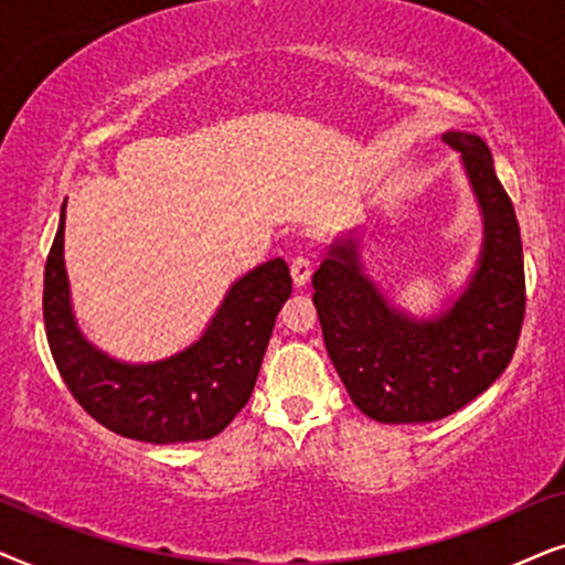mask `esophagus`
I'll use <instances>...</instances> for the list:
<instances>
[{"instance_id":"esophagus-1","label":"esophagus","mask_w":565,"mask_h":565,"mask_svg":"<svg viewBox=\"0 0 565 565\" xmlns=\"http://www.w3.org/2000/svg\"><path fill=\"white\" fill-rule=\"evenodd\" d=\"M310 276H312V258H310V255H305V253L295 255V258H291V278H295L297 287H305V284L310 281Z\"/></svg>"}]
</instances>
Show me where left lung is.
Instances as JSON below:
<instances>
[{"label": "left lung", "instance_id": "8db88e82", "mask_svg": "<svg viewBox=\"0 0 565 565\" xmlns=\"http://www.w3.org/2000/svg\"><path fill=\"white\" fill-rule=\"evenodd\" d=\"M445 141L462 154L486 222L468 291L436 320H411L364 276L351 237L335 239L312 276L328 356L353 405L380 424L452 416L499 380L522 333L527 291L514 204L483 139L449 131Z\"/></svg>", "mask_w": 565, "mask_h": 565}]
</instances>
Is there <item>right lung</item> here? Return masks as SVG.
<instances>
[{
	"label": "right lung",
	"instance_id": "obj_1",
	"mask_svg": "<svg viewBox=\"0 0 565 565\" xmlns=\"http://www.w3.org/2000/svg\"><path fill=\"white\" fill-rule=\"evenodd\" d=\"M62 222L43 274V322L56 370L82 408L110 431L149 445L212 439L250 401L276 315L291 295L289 266L274 258L239 278L212 326L157 364H120L89 345L74 322Z\"/></svg>",
	"mask_w": 565,
	"mask_h": 565
}]
</instances>
